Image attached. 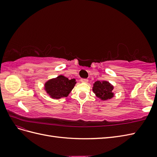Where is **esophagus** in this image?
I'll return each mask as SVG.
<instances>
[{"instance_id": "obj_1", "label": "esophagus", "mask_w": 157, "mask_h": 157, "mask_svg": "<svg viewBox=\"0 0 157 157\" xmlns=\"http://www.w3.org/2000/svg\"><path fill=\"white\" fill-rule=\"evenodd\" d=\"M80 81H81L82 82L87 83L88 82V80L87 78H81V79H80Z\"/></svg>"}]
</instances>
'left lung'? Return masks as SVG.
Listing matches in <instances>:
<instances>
[{
  "instance_id": "1",
  "label": "left lung",
  "mask_w": 157,
  "mask_h": 157,
  "mask_svg": "<svg viewBox=\"0 0 157 157\" xmlns=\"http://www.w3.org/2000/svg\"><path fill=\"white\" fill-rule=\"evenodd\" d=\"M113 86L107 81H96L94 84L93 92L103 100H107L113 96Z\"/></svg>"
}]
</instances>
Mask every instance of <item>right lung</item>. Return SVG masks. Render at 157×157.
<instances>
[{
	"mask_svg": "<svg viewBox=\"0 0 157 157\" xmlns=\"http://www.w3.org/2000/svg\"><path fill=\"white\" fill-rule=\"evenodd\" d=\"M75 79L69 80L67 77L60 75L56 78L48 80L45 84V90L50 96L54 99L67 97L74 88Z\"/></svg>",
	"mask_w": 157,
	"mask_h": 157,
	"instance_id": "right-lung-1",
	"label": "right lung"
}]
</instances>
